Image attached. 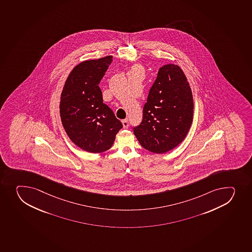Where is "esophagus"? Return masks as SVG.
Returning a JSON list of instances; mask_svg holds the SVG:
<instances>
[{"label": "esophagus", "instance_id": "34e87169", "mask_svg": "<svg viewBox=\"0 0 252 252\" xmlns=\"http://www.w3.org/2000/svg\"><path fill=\"white\" fill-rule=\"evenodd\" d=\"M122 125H123V127L125 128V129H126V128H128V126H129V123H128L127 120H123L122 121Z\"/></svg>", "mask_w": 252, "mask_h": 252}]
</instances>
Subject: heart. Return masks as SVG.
<instances>
[{"label": "heart", "instance_id": "b5f03b06", "mask_svg": "<svg viewBox=\"0 0 252 252\" xmlns=\"http://www.w3.org/2000/svg\"><path fill=\"white\" fill-rule=\"evenodd\" d=\"M138 69H140V68L137 67V66H135V67H133L132 70H138Z\"/></svg>", "mask_w": 252, "mask_h": 252}]
</instances>
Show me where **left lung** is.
I'll use <instances>...</instances> for the list:
<instances>
[{"mask_svg": "<svg viewBox=\"0 0 252 252\" xmlns=\"http://www.w3.org/2000/svg\"><path fill=\"white\" fill-rule=\"evenodd\" d=\"M191 89L179 65L160 68L134 134L145 150L165 154L184 140L193 121Z\"/></svg>", "mask_w": 252, "mask_h": 252, "instance_id": "8db88e82", "label": "left lung"}]
</instances>
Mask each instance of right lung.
<instances>
[{
  "instance_id": "add662e5",
  "label": "right lung",
  "mask_w": 252,
  "mask_h": 252,
  "mask_svg": "<svg viewBox=\"0 0 252 252\" xmlns=\"http://www.w3.org/2000/svg\"><path fill=\"white\" fill-rule=\"evenodd\" d=\"M112 56L84 61L73 68L61 94L60 116L68 137L86 152L99 154L112 147L122 122L103 103L100 80Z\"/></svg>"
}]
</instances>
